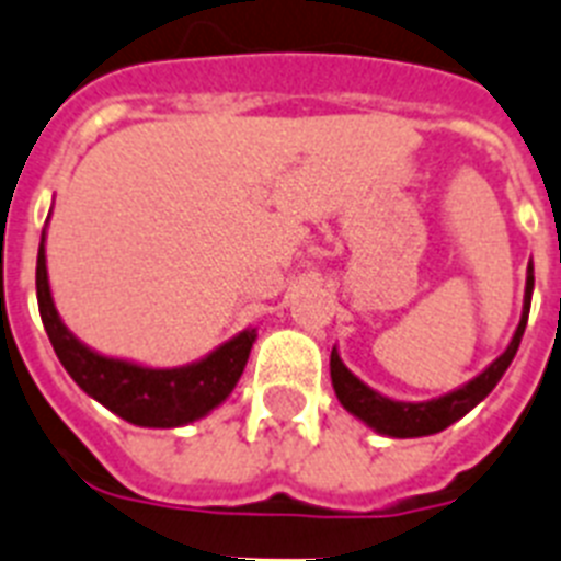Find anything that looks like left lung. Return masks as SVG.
I'll use <instances>...</instances> for the list:
<instances>
[{
  "label": "left lung",
  "mask_w": 561,
  "mask_h": 561,
  "mask_svg": "<svg viewBox=\"0 0 561 561\" xmlns=\"http://www.w3.org/2000/svg\"><path fill=\"white\" fill-rule=\"evenodd\" d=\"M530 299H533V262L527 265V282H525V305H522V320L516 325V334L490 366L478 377H472L470 383L458 386V389L446 391L440 398L432 400H394L380 394L377 389L366 386L354 375L352 368L340 359L336 345L331 348V386L336 391V400L343 403L345 412H352L357 421H363L368 430L380 432L386 438H423V435H435L444 432L446 426H453L455 421H461L463 414L476 409L481 400L495 389V383L502 380L507 366L513 363L518 352V343L525 336L527 317H530Z\"/></svg>",
  "instance_id": "1"
}]
</instances>
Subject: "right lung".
Returning <instances> with one entry per match:
<instances>
[{"label": "right lung", "mask_w": 561, "mask_h": 561, "mask_svg": "<svg viewBox=\"0 0 561 561\" xmlns=\"http://www.w3.org/2000/svg\"><path fill=\"white\" fill-rule=\"evenodd\" d=\"M36 302H39L45 334L71 380L108 412L147 430L186 426L221 407L239 383L250 348L256 343V328H244L202 359L175 368L140 366L131 359L94 352L68 331L57 313L48 285V265H45V230L36 253Z\"/></svg>", "instance_id": "1"}]
</instances>
